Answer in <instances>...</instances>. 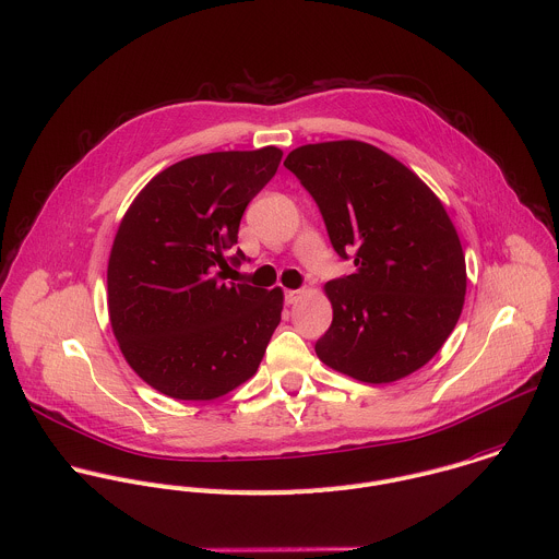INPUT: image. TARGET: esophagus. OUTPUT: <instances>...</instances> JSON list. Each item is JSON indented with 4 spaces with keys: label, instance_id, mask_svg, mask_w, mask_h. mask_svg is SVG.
<instances>
[{
    "label": "esophagus",
    "instance_id": "1",
    "mask_svg": "<svg viewBox=\"0 0 559 559\" xmlns=\"http://www.w3.org/2000/svg\"><path fill=\"white\" fill-rule=\"evenodd\" d=\"M306 295V290H286V304H297L301 301Z\"/></svg>",
    "mask_w": 559,
    "mask_h": 559
}]
</instances>
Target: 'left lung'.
I'll return each mask as SVG.
<instances>
[{"label": "left lung", "mask_w": 559, "mask_h": 559, "mask_svg": "<svg viewBox=\"0 0 559 559\" xmlns=\"http://www.w3.org/2000/svg\"><path fill=\"white\" fill-rule=\"evenodd\" d=\"M284 166L319 205L334 251L356 266L325 284L332 325L317 356L369 384L424 367L454 330L467 284L441 201L395 157L356 140L299 146Z\"/></svg>", "instance_id": "obj_1"}]
</instances>
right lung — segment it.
<instances>
[{
	"mask_svg": "<svg viewBox=\"0 0 559 559\" xmlns=\"http://www.w3.org/2000/svg\"><path fill=\"white\" fill-rule=\"evenodd\" d=\"M282 151H223L162 170L124 214L107 269L109 319L133 371L175 400H214L249 380L280 325L282 288L225 284L245 253L240 218Z\"/></svg>",
	"mask_w": 559,
	"mask_h": 559,
	"instance_id": "right-lung-1",
	"label": "right lung"
}]
</instances>
